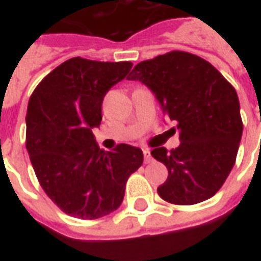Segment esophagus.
<instances>
[{"instance_id": "esophagus-1", "label": "esophagus", "mask_w": 261, "mask_h": 261, "mask_svg": "<svg viewBox=\"0 0 261 261\" xmlns=\"http://www.w3.org/2000/svg\"><path fill=\"white\" fill-rule=\"evenodd\" d=\"M142 152H144V161H145V164H149V162L152 161L151 151H149V149H142Z\"/></svg>"}]
</instances>
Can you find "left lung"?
<instances>
[{
    "label": "left lung",
    "mask_w": 261,
    "mask_h": 261,
    "mask_svg": "<svg viewBox=\"0 0 261 261\" xmlns=\"http://www.w3.org/2000/svg\"><path fill=\"white\" fill-rule=\"evenodd\" d=\"M127 80L147 85L180 133L177 148L151 151L169 172L161 198L192 205L213 197L235 165L243 131L235 88L208 61L177 50L138 63Z\"/></svg>",
    "instance_id": "obj_1"
}]
</instances>
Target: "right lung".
<instances>
[{
    "label": "right lung",
    "instance_id": "add662e5",
    "mask_svg": "<svg viewBox=\"0 0 261 261\" xmlns=\"http://www.w3.org/2000/svg\"><path fill=\"white\" fill-rule=\"evenodd\" d=\"M130 61L103 63L74 57L60 64L32 93L26 113V149L44 193L71 217L96 219L124 198L127 179L144 161L140 148L97 147L92 134L102 102L130 72Z\"/></svg>",
    "mask_w": 261,
    "mask_h": 261
}]
</instances>
